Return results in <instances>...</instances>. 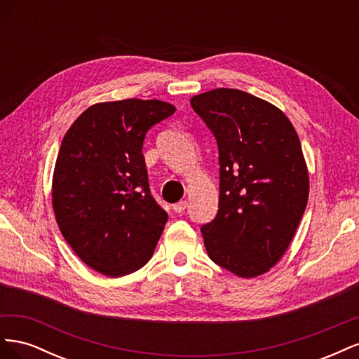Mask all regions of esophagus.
<instances>
[{"mask_svg":"<svg viewBox=\"0 0 359 359\" xmlns=\"http://www.w3.org/2000/svg\"><path fill=\"white\" fill-rule=\"evenodd\" d=\"M172 208H173V211H175V212H184V211H186V208H187V202L186 201H180L177 203H173Z\"/></svg>","mask_w":359,"mask_h":359,"instance_id":"1","label":"esophagus"}]
</instances>
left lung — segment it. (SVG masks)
I'll return each mask as SVG.
<instances>
[{
  "label": "left lung",
  "mask_w": 359,
  "mask_h": 359,
  "mask_svg": "<svg viewBox=\"0 0 359 359\" xmlns=\"http://www.w3.org/2000/svg\"><path fill=\"white\" fill-rule=\"evenodd\" d=\"M219 145V212L202 226L206 252L235 276H262L283 257L309 201L297 130L277 106L233 88L190 99Z\"/></svg>",
  "instance_id": "8db88e82"
}]
</instances>
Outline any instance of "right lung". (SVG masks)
Returning <instances> with one entry per match:
<instances>
[{
    "label": "right lung",
    "instance_id": "1",
    "mask_svg": "<svg viewBox=\"0 0 359 359\" xmlns=\"http://www.w3.org/2000/svg\"><path fill=\"white\" fill-rule=\"evenodd\" d=\"M175 111L156 99L95 103L62 139L53 212L73 252L97 273L123 277L153 257L168 212L149 193L142 145L148 130Z\"/></svg>",
    "mask_w": 359,
    "mask_h": 359
}]
</instances>
